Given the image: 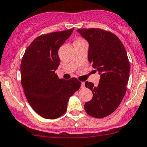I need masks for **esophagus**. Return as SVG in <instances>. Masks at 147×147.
I'll return each mask as SVG.
<instances>
[{
	"mask_svg": "<svg viewBox=\"0 0 147 147\" xmlns=\"http://www.w3.org/2000/svg\"><path fill=\"white\" fill-rule=\"evenodd\" d=\"M84 84H85V83H84V82H81V88H82H82H84V87H85Z\"/></svg>",
	"mask_w": 147,
	"mask_h": 147,
	"instance_id": "1",
	"label": "esophagus"
}]
</instances>
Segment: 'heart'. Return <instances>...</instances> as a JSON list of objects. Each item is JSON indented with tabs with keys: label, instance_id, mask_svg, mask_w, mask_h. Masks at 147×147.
<instances>
[{
	"label": "heart",
	"instance_id": "heart-1",
	"mask_svg": "<svg viewBox=\"0 0 147 147\" xmlns=\"http://www.w3.org/2000/svg\"><path fill=\"white\" fill-rule=\"evenodd\" d=\"M82 40H82V39H78V40H77L76 41V42H78V41H82Z\"/></svg>",
	"mask_w": 147,
	"mask_h": 147
}]
</instances>
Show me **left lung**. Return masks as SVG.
<instances>
[{"mask_svg": "<svg viewBox=\"0 0 147 147\" xmlns=\"http://www.w3.org/2000/svg\"><path fill=\"white\" fill-rule=\"evenodd\" d=\"M77 32L89 42L88 60L98 71V86L86 82L93 98L84 105L88 115L102 118L111 114L127 91L130 65L125 47L113 33L100 29H79Z\"/></svg>", "mask_w": 147, "mask_h": 147, "instance_id": "left-lung-1", "label": "left lung"}]
</instances>
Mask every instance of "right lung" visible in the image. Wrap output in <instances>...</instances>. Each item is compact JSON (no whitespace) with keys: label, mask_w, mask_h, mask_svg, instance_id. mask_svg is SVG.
I'll list each match as a JSON object with an SVG mask.
<instances>
[{"label":"right lung","mask_w":147,"mask_h":147,"mask_svg":"<svg viewBox=\"0 0 147 147\" xmlns=\"http://www.w3.org/2000/svg\"><path fill=\"white\" fill-rule=\"evenodd\" d=\"M74 28L37 37L26 49L20 65L21 84L29 104L38 114L56 119L67 111L69 98L80 89L76 78L59 79L58 49Z\"/></svg>","instance_id":"right-lung-1"}]
</instances>
